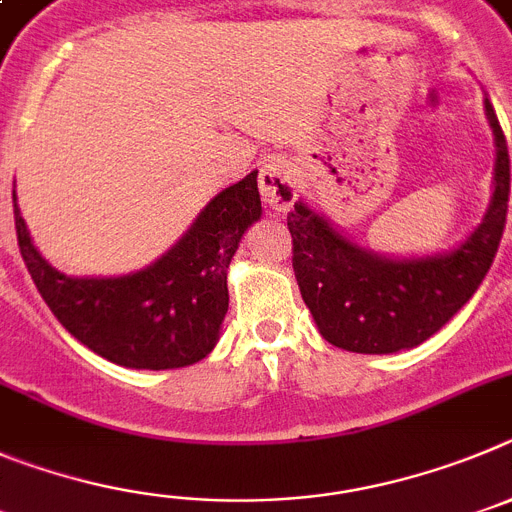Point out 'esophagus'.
Wrapping results in <instances>:
<instances>
[{
  "label": "esophagus",
  "instance_id": "34e87169",
  "mask_svg": "<svg viewBox=\"0 0 512 512\" xmlns=\"http://www.w3.org/2000/svg\"><path fill=\"white\" fill-rule=\"evenodd\" d=\"M260 193L273 211H288L298 196L296 168L283 160H267L260 168Z\"/></svg>",
  "mask_w": 512,
  "mask_h": 512
}]
</instances>
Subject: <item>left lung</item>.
Wrapping results in <instances>:
<instances>
[{
    "instance_id": "8db88e82",
    "label": "left lung",
    "mask_w": 512,
    "mask_h": 512,
    "mask_svg": "<svg viewBox=\"0 0 512 512\" xmlns=\"http://www.w3.org/2000/svg\"><path fill=\"white\" fill-rule=\"evenodd\" d=\"M495 178L485 219L457 250L390 260L349 242L324 216L298 201L288 214L293 273L326 342L357 354L413 349L436 334L474 296L497 255L510 196V158L490 99Z\"/></svg>"
}]
</instances>
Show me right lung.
Returning a JSON list of instances; mask_svg holds the SVG:
<instances>
[{
	"label": "right lung",
	"instance_id": "1",
	"mask_svg": "<svg viewBox=\"0 0 512 512\" xmlns=\"http://www.w3.org/2000/svg\"><path fill=\"white\" fill-rule=\"evenodd\" d=\"M12 199L17 196L12 193ZM262 214L257 173L209 201L176 247L119 278H68L32 245L15 204L20 255L48 303L78 342L135 370H176L204 359L229 308L227 267Z\"/></svg>",
	"mask_w": 512,
	"mask_h": 512
}]
</instances>
